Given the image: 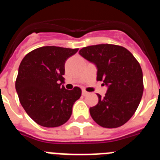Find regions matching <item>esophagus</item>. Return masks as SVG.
I'll return each instance as SVG.
<instances>
[{
    "mask_svg": "<svg viewBox=\"0 0 160 160\" xmlns=\"http://www.w3.org/2000/svg\"><path fill=\"white\" fill-rule=\"evenodd\" d=\"M82 95L86 96V95H87L89 93H88L87 91H85V90H82Z\"/></svg>",
    "mask_w": 160,
    "mask_h": 160,
    "instance_id": "34e87169",
    "label": "esophagus"
}]
</instances>
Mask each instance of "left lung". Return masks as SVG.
<instances>
[{
    "instance_id": "8db88e82",
    "label": "left lung",
    "mask_w": 160,
    "mask_h": 160,
    "mask_svg": "<svg viewBox=\"0 0 160 160\" xmlns=\"http://www.w3.org/2000/svg\"><path fill=\"white\" fill-rule=\"evenodd\" d=\"M79 54L97 67V81L108 87L103 98L90 108L92 119L104 128H117L133 117L143 93L142 68L133 54L122 46L97 44L82 48Z\"/></svg>"
}]
</instances>
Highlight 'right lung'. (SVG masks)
<instances>
[{
  "label": "right lung",
  "mask_w": 160,
  "mask_h": 160,
  "mask_svg": "<svg viewBox=\"0 0 160 160\" xmlns=\"http://www.w3.org/2000/svg\"><path fill=\"white\" fill-rule=\"evenodd\" d=\"M78 48L44 46L30 52L19 65L15 88L22 106L38 125L48 128L65 124L70 118L82 90L61 86L66 60Z\"/></svg>",
  "instance_id": "1"
}]
</instances>
